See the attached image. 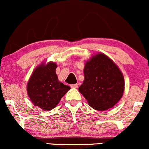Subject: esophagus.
<instances>
[{
    "label": "esophagus",
    "mask_w": 149,
    "mask_h": 149,
    "mask_svg": "<svg viewBox=\"0 0 149 149\" xmlns=\"http://www.w3.org/2000/svg\"><path fill=\"white\" fill-rule=\"evenodd\" d=\"M71 88H77L78 87V84H72L70 85Z\"/></svg>",
    "instance_id": "1"
}]
</instances>
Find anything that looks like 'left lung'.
<instances>
[{"label": "left lung", "mask_w": 149, "mask_h": 149, "mask_svg": "<svg viewBox=\"0 0 149 149\" xmlns=\"http://www.w3.org/2000/svg\"><path fill=\"white\" fill-rule=\"evenodd\" d=\"M84 80L79 91L97 111L113 107L123 95L125 81L122 72L113 61L102 53L86 61Z\"/></svg>", "instance_id": "8db88e82"}]
</instances>
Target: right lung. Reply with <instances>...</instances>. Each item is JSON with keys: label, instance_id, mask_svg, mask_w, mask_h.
<instances>
[{"label": "right lung", "instance_id": "add662e5", "mask_svg": "<svg viewBox=\"0 0 149 149\" xmlns=\"http://www.w3.org/2000/svg\"><path fill=\"white\" fill-rule=\"evenodd\" d=\"M57 64L53 61L42 62L33 70L26 90L31 102L44 111H50L70 89L59 81L56 73Z\"/></svg>", "mask_w": 149, "mask_h": 149}]
</instances>
